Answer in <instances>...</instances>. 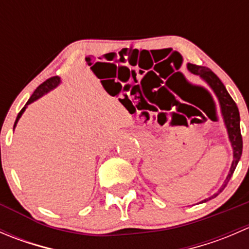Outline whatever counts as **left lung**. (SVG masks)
Masks as SVG:
<instances>
[{"label": "left lung", "instance_id": "left-lung-1", "mask_svg": "<svg viewBox=\"0 0 249 249\" xmlns=\"http://www.w3.org/2000/svg\"><path fill=\"white\" fill-rule=\"evenodd\" d=\"M187 69L192 74H195V76H199L201 78L203 82L210 87L213 94L215 95V97H217L218 102H219L223 122H224L225 127H227L228 137H229L232 148V162L231 166H230V171L228 173L227 178L224 179L223 184L218 189V192L202 201L206 202L211 199H214L215 196H218L224 190V188L227 187L228 182L231 178L232 173L235 171L236 166H237L238 161L241 159V155H242V136H241L240 129V113H238V108L236 106L235 101L231 99V96L229 95V92H228L227 88L224 87L222 80L215 76L210 69H207L205 66H197V65L189 64V62L187 64Z\"/></svg>", "mask_w": 249, "mask_h": 249}]
</instances>
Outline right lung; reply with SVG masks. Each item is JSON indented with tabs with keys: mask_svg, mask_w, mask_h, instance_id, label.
<instances>
[{
	"mask_svg": "<svg viewBox=\"0 0 249 249\" xmlns=\"http://www.w3.org/2000/svg\"><path fill=\"white\" fill-rule=\"evenodd\" d=\"M60 84H61V78L60 77H52V78H49V79H47L44 83H42V84L39 85L36 90H35L34 94H32V96L30 97L29 101H27L26 105L24 106V108L19 112V114H18V117L16 119V123H14V129H16L18 122H19V119L21 118L22 113L25 112V109L27 108V106H29V105H31L32 102H35V101H37L38 99H41L42 96H44V95L48 94L49 91L54 90L55 88L59 87Z\"/></svg>",
	"mask_w": 249,
	"mask_h": 249,
	"instance_id": "right-lung-1",
	"label": "right lung"
}]
</instances>
